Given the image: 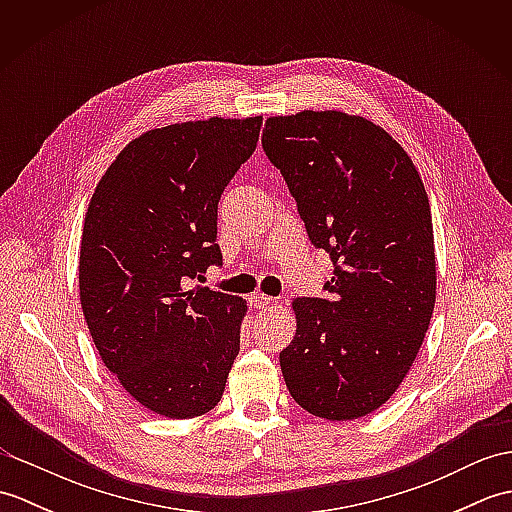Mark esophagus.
<instances>
[{
    "label": "esophagus",
    "instance_id": "esophagus-1",
    "mask_svg": "<svg viewBox=\"0 0 512 512\" xmlns=\"http://www.w3.org/2000/svg\"><path fill=\"white\" fill-rule=\"evenodd\" d=\"M273 303H275V299L268 297V295H262V292H257V295H250V306H255L259 310L270 308V306H273Z\"/></svg>",
    "mask_w": 512,
    "mask_h": 512
}]
</instances>
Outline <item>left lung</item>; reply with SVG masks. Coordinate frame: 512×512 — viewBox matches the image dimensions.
I'll return each instance as SVG.
<instances>
[{"mask_svg": "<svg viewBox=\"0 0 512 512\" xmlns=\"http://www.w3.org/2000/svg\"><path fill=\"white\" fill-rule=\"evenodd\" d=\"M262 145L310 242L334 262L328 299L292 301L297 332L281 374L312 416L363 418L396 394L436 306L427 191L407 151L363 116H270Z\"/></svg>", "mask_w": 512, "mask_h": 512, "instance_id": "obj_1", "label": "left lung"}]
</instances>
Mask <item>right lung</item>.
Returning a JSON list of instances; mask_svg holds the SVG:
<instances>
[{
	"instance_id": "1",
	"label": "right lung",
	"mask_w": 512,
	"mask_h": 512,
	"mask_svg": "<svg viewBox=\"0 0 512 512\" xmlns=\"http://www.w3.org/2000/svg\"><path fill=\"white\" fill-rule=\"evenodd\" d=\"M259 129L262 116L149 129L107 167L85 213V323L105 367L158 416L211 411L239 354L246 301L191 281L222 264L217 202Z\"/></svg>"
}]
</instances>
